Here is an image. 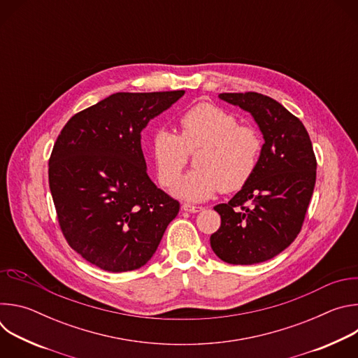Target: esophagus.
I'll list each match as a JSON object with an SVG mask.
<instances>
[{"instance_id": "1", "label": "esophagus", "mask_w": 358, "mask_h": 358, "mask_svg": "<svg viewBox=\"0 0 358 358\" xmlns=\"http://www.w3.org/2000/svg\"><path fill=\"white\" fill-rule=\"evenodd\" d=\"M181 210H182V211H187V213L195 214V213H201L203 208H202V207H196V206H191V203H182Z\"/></svg>"}]
</instances>
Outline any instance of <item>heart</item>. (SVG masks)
<instances>
[{"instance_id": "heart-1", "label": "heart", "mask_w": 358, "mask_h": 358, "mask_svg": "<svg viewBox=\"0 0 358 358\" xmlns=\"http://www.w3.org/2000/svg\"><path fill=\"white\" fill-rule=\"evenodd\" d=\"M180 134L160 127L150 137L148 151L162 185L171 187L187 161L199 149L196 171L182 178L173 195L202 202L220 189H241L257 171L262 152V137L257 129L239 124L238 117L211 103H198L180 119Z\"/></svg>"}]
</instances>
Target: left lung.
Returning <instances> with one entry per match:
<instances>
[{"mask_svg": "<svg viewBox=\"0 0 358 358\" xmlns=\"http://www.w3.org/2000/svg\"><path fill=\"white\" fill-rule=\"evenodd\" d=\"M220 99L249 112L265 143L252 178L229 202L214 207L221 227L210 242L227 264H261L299 235L316 184V156L303 123L275 99L257 92Z\"/></svg>", "mask_w": 358, "mask_h": 358, "instance_id": "8db88e82", "label": "left lung"}]
</instances>
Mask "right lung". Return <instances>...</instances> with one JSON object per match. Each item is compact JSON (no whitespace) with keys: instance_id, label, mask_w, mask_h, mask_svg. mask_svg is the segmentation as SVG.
<instances>
[{"instance_id":"add662e5","label":"right lung","mask_w":358,"mask_h":358,"mask_svg":"<svg viewBox=\"0 0 358 358\" xmlns=\"http://www.w3.org/2000/svg\"><path fill=\"white\" fill-rule=\"evenodd\" d=\"M184 90L119 92L76 113L49 159V188L69 246L108 272L145 265L180 203L147 174L141 130Z\"/></svg>"}]
</instances>
